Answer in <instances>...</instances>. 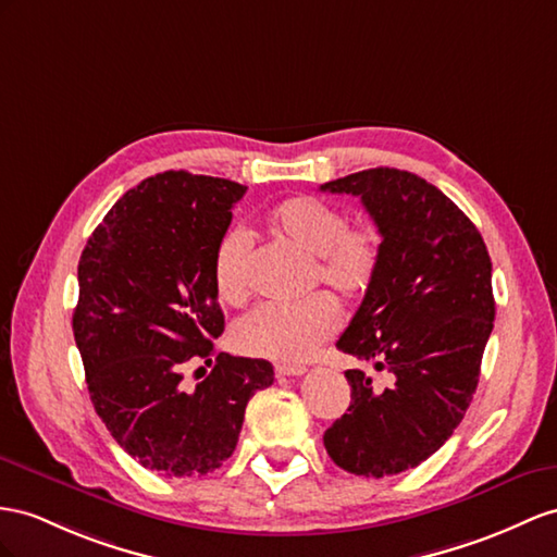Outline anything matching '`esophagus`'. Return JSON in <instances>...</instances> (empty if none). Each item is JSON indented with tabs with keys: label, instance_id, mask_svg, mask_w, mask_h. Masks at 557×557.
I'll return each mask as SVG.
<instances>
[{
	"label": "esophagus",
	"instance_id": "34e87169",
	"mask_svg": "<svg viewBox=\"0 0 557 557\" xmlns=\"http://www.w3.org/2000/svg\"><path fill=\"white\" fill-rule=\"evenodd\" d=\"M275 374L277 376H301V374H306V367H301V364H277Z\"/></svg>",
	"mask_w": 557,
	"mask_h": 557
}]
</instances>
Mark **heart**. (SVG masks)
<instances>
[{"mask_svg":"<svg viewBox=\"0 0 557 557\" xmlns=\"http://www.w3.org/2000/svg\"><path fill=\"white\" fill-rule=\"evenodd\" d=\"M268 225L296 249L312 256V284H324L344 301H358L372 287L383 253L381 231L372 223L348 225L338 207L310 195L282 199ZM251 237L242 227L225 231L211 256V280L223 304L239 306L249 296ZM338 326L332 296L315 294L298 306L253 308L233 330L239 352L277 362L308 360Z\"/></svg>","mask_w":557,"mask_h":557,"instance_id":"obj_1","label":"heart"}]
</instances>
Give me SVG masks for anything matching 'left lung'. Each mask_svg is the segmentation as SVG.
Returning a JSON list of instances; mask_svg holds the SVG:
<instances>
[{"label": "left lung", "instance_id": "left-lung-1", "mask_svg": "<svg viewBox=\"0 0 557 557\" xmlns=\"http://www.w3.org/2000/svg\"><path fill=\"white\" fill-rule=\"evenodd\" d=\"M320 190L360 197L381 231L376 280L336 348L391 379L379 391L348 369L350 407L324 447L348 473L397 475L445 445L473 400L494 326L490 251L473 221L409 171L367 169Z\"/></svg>", "mask_w": 557, "mask_h": 557}]
</instances>
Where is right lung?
Listing matches in <instances>:
<instances>
[{
  "mask_svg": "<svg viewBox=\"0 0 557 557\" xmlns=\"http://www.w3.org/2000/svg\"><path fill=\"white\" fill-rule=\"evenodd\" d=\"M245 193L164 171L124 193L79 256L73 332L94 409L126 454L166 478L221 468L249 397L275 379L268 360L213 352L225 320L211 256ZM197 359L212 372L188 389L182 374Z\"/></svg>",
  "mask_w": 557,
  "mask_h": 557,
  "instance_id": "1",
  "label": "right lung"
}]
</instances>
